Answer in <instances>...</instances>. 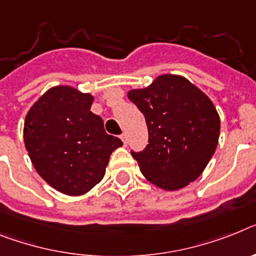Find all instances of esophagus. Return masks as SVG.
I'll return each instance as SVG.
<instances>
[{
  "label": "esophagus",
  "mask_w": 256,
  "mask_h": 256,
  "mask_svg": "<svg viewBox=\"0 0 256 256\" xmlns=\"http://www.w3.org/2000/svg\"><path fill=\"white\" fill-rule=\"evenodd\" d=\"M121 140H122V143H124V147H126V146H128V136H126V134L121 135Z\"/></svg>",
  "instance_id": "obj_1"
}]
</instances>
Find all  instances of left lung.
I'll use <instances>...</instances> for the list:
<instances>
[{
	"mask_svg": "<svg viewBox=\"0 0 256 256\" xmlns=\"http://www.w3.org/2000/svg\"><path fill=\"white\" fill-rule=\"evenodd\" d=\"M128 98L147 122V148L132 152L146 180L177 191L199 178L220 136V116L211 98L176 74L158 75L147 87L130 90Z\"/></svg>",
	"mask_w": 256,
	"mask_h": 256,
	"instance_id": "1",
	"label": "left lung"
}]
</instances>
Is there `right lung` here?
Wrapping results in <instances>:
<instances>
[{"label": "right lung", "instance_id": "obj_1", "mask_svg": "<svg viewBox=\"0 0 256 256\" xmlns=\"http://www.w3.org/2000/svg\"><path fill=\"white\" fill-rule=\"evenodd\" d=\"M92 102L88 92L54 86L26 114L23 139L34 168L49 186L68 196L95 188L104 178L112 152L122 146L90 110Z\"/></svg>", "mask_w": 256, "mask_h": 256}]
</instances>
